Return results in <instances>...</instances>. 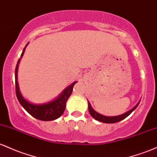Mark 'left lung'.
I'll return each instance as SVG.
<instances>
[{"label": "left lung", "mask_w": 157, "mask_h": 157, "mask_svg": "<svg viewBox=\"0 0 157 157\" xmlns=\"http://www.w3.org/2000/svg\"><path fill=\"white\" fill-rule=\"evenodd\" d=\"M140 101H139L138 103L136 104L135 107H133L131 110H128V112L124 113L121 114V115L119 116H114V117H107V116H104L101 115V114L98 113V112H96V110H94V109L93 108L92 106H91L90 103L88 101V110H89V113L93 119H95L96 120L101 121V122L104 123H116L118 122V121H120L121 120H123L124 119H125L126 117H128L130 114L131 113L133 110L136 108L137 106L139 105Z\"/></svg>", "instance_id": "left-lung-1"}]
</instances>
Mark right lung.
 I'll return each instance as SVG.
<instances>
[{
	"label": "right lung",
	"instance_id": "obj_1",
	"mask_svg": "<svg viewBox=\"0 0 157 157\" xmlns=\"http://www.w3.org/2000/svg\"><path fill=\"white\" fill-rule=\"evenodd\" d=\"M28 44L23 50L21 59L24 56ZM21 59H18L16 67H15V89H16V96L18 101L32 117L37 119L41 121H52L59 118L64 113L65 107H66V102L73 92V86L77 82H73L67 87L65 88L61 93H60L59 96H58L52 101L43 104L32 103V102L27 101L25 98H24V96L20 92V89H19L18 82H17V70H18V65L21 61Z\"/></svg>",
	"mask_w": 157,
	"mask_h": 157
}]
</instances>
